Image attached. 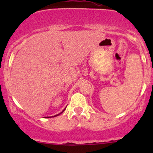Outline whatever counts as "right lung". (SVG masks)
Here are the masks:
<instances>
[{
    "mask_svg": "<svg viewBox=\"0 0 153 153\" xmlns=\"http://www.w3.org/2000/svg\"><path fill=\"white\" fill-rule=\"evenodd\" d=\"M64 110H65V109H64V110H63V111H62V112H61V113H60V114H61V113H62V112H64ZM60 114H58V115H55V116H54V117H55V116H58V115H60ZM52 117H53V116H52ZM47 118H49V117H47Z\"/></svg>",
    "mask_w": 153,
    "mask_h": 153,
    "instance_id": "right-lung-1",
    "label": "right lung"
}]
</instances>
